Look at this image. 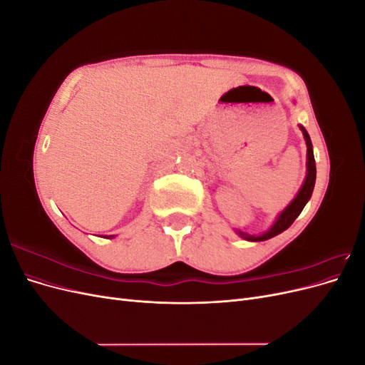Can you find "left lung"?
Listing matches in <instances>:
<instances>
[{
	"label": "left lung",
	"instance_id": "left-lung-1",
	"mask_svg": "<svg viewBox=\"0 0 365 365\" xmlns=\"http://www.w3.org/2000/svg\"><path fill=\"white\" fill-rule=\"evenodd\" d=\"M300 129L303 132V137L306 140V146H307V163H306L307 175H306V180L302 185V189H300V192L297 193L294 200L291 201V204L286 207L283 212L279 215L277 220H275V222L271 225V228L267 231V233H263L260 236H251L248 233H244V231H237V235L240 237H244L245 240H251V242L268 240L274 236L283 233L284 230H288L292 225V222L298 217V215L302 213V210L304 208L307 201L311 200L312 192H314V185H315V178H317V168H315V158H314L311 137H309L307 130L303 126H300Z\"/></svg>",
	"mask_w": 365,
	"mask_h": 365
}]
</instances>
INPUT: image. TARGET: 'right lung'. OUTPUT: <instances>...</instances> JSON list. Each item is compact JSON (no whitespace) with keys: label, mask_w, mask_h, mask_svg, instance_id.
<instances>
[{"label":"right lung","mask_w":365,"mask_h":365,"mask_svg":"<svg viewBox=\"0 0 365 365\" xmlns=\"http://www.w3.org/2000/svg\"><path fill=\"white\" fill-rule=\"evenodd\" d=\"M113 237H115V236L114 235L113 236H105V239H113Z\"/></svg>","instance_id":"add662e5"}]
</instances>
